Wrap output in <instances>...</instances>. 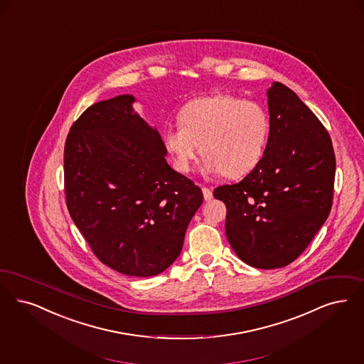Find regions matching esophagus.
Wrapping results in <instances>:
<instances>
[{
    "instance_id": "esophagus-1",
    "label": "esophagus",
    "mask_w": 364,
    "mask_h": 364,
    "mask_svg": "<svg viewBox=\"0 0 364 364\" xmlns=\"http://www.w3.org/2000/svg\"><path fill=\"white\" fill-rule=\"evenodd\" d=\"M202 191H203L204 200H205V202H208V200L213 199V191H211V189L207 188V187H202Z\"/></svg>"
}]
</instances>
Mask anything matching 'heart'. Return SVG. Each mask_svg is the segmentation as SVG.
I'll return each instance as SVG.
<instances>
[{"instance_id":"heart-1","label":"heart","mask_w":364,"mask_h":364,"mask_svg":"<svg viewBox=\"0 0 364 364\" xmlns=\"http://www.w3.org/2000/svg\"><path fill=\"white\" fill-rule=\"evenodd\" d=\"M177 119L178 126L162 132V145L181 173H188L202 150L204 172L247 175L262 161L269 139V117L262 104L228 93L191 100Z\"/></svg>"}]
</instances>
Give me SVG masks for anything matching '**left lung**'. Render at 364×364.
<instances>
[{
	"label": "left lung",
	"instance_id": "1",
	"mask_svg": "<svg viewBox=\"0 0 364 364\" xmlns=\"http://www.w3.org/2000/svg\"><path fill=\"white\" fill-rule=\"evenodd\" d=\"M269 139L259 165L241 181L219 186L226 237L235 255L260 269L298 259L328 218L336 157L329 132L290 87L268 89Z\"/></svg>",
	"mask_w": 364,
	"mask_h": 364
}]
</instances>
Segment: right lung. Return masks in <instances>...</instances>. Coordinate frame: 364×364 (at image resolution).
I'll list each match as a JSON object with an SVG mask.
<instances>
[{"mask_svg": "<svg viewBox=\"0 0 364 364\" xmlns=\"http://www.w3.org/2000/svg\"><path fill=\"white\" fill-rule=\"evenodd\" d=\"M134 96L96 102L65 144L66 205L96 257L130 277H154L181 252L203 192L166 162L160 132Z\"/></svg>", "mask_w": 364, "mask_h": 364, "instance_id": "right-lung-1", "label": "right lung"}]
</instances>
